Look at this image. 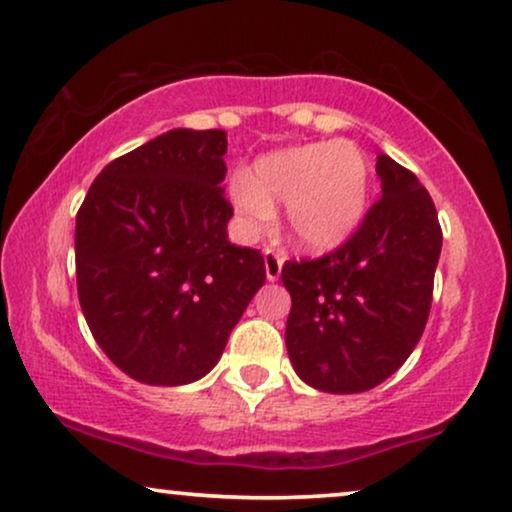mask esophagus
<instances>
[{
  "instance_id": "34e87169",
  "label": "esophagus",
  "mask_w": 512,
  "mask_h": 512,
  "mask_svg": "<svg viewBox=\"0 0 512 512\" xmlns=\"http://www.w3.org/2000/svg\"><path fill=\"white\" fill-rule=\"evenodd\" d=\"M265 277L270 279V282H277L279 275H282V265H284V256L279 254L275 249H265Z\"/></svg>"
}]
</instances>
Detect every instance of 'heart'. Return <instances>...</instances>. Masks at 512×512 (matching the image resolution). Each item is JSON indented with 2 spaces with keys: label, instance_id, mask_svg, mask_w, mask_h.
<instances>
[{
  "label": "heart",
  "instance_id": "b5f03b06",
  "mask_svg": "<svg viewBox=\"0 0 512 512\" xmlns=\"http://www.w3.org/2000/svg\"><path fill=\"white\" fill-rule=\"evenodd\" d=\"M370 195V163L352 142L291 146L263 156L230 181V200L249 230L286 205V230L307 251L340 247L361 226Z\"/></svg>",
  "mask_w": 512,
  "mask_h": 512
}]
</instances>
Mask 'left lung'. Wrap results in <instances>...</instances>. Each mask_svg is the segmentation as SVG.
Masks as SVG:
<instances>
[{
	"label": "left lung",
	"instance_id": "obj_1",
	"mask_svg": "<svg viewBox=\"0 0 512 512\" xmlns=\"http://www.w3.org/2000/svg\"><path fill=\"white\" fill-rule=\"evenodd\" d=\"M382 198L345 244L286 261V349L298 377L328 394H361L394 375L422 338L443 247L436 205L419 179L377 156Z\"/></svg>",
	"mask_w": 512,
	"mask_h": 512
}]
</instances>
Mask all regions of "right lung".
<instances>
[{
    "label": "right lung",
    "instance_id": "right-lung-1",
    "mask_svg": "<svg viewBox=\"0 0 512 512\" xmlns=\"http://www.w3.org/2000/svg\"><path fill=\"white\" fill-rule=\"evenodd\" d=\"M223 130L165 132L111 160L76 214V289L102 352L132 380L179 387L221 359L265 282L228 242Z\"/></svg>",
    "mask_w": 512,
    "mask_h": 512
}]
</instances>
